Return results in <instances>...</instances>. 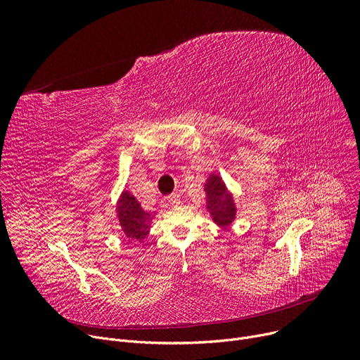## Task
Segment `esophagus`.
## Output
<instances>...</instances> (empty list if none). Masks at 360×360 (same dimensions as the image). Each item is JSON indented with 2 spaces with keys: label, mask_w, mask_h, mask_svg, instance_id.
<instances>
[{
  "label": "esophagus",
  "mask_w": 360,
  "mask_h": 360,
  "mask_svg": "<svg viewBox=\"0 0 360 360\" xmlns=\"http://www.w3.org/2000/svg\"><path fill=\"white\" fill-rule=\"evenodd\" d=\"M166 200H167V202H169L170 205H179V204H181V197H179L178 193H174V194L167 195Z\"/></svg>",
  "instance_id": "obj_1"
}]
</instances>
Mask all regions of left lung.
I'll return each instance as SVG.
<instances>
[{
	"label": "left lung",
	"instance_id": "obj_1",
	"mask_svg": "<svg viewBox=\"0 0 360 360\" xmlns=\"http://www.w3.org/2000/svg\"><path fill=\"white\" fill-rule=\"evenodd\" d=\"M207 194V209L219 226H229L236 216V207L232 195L219 175H210L204 185Z\"/></svg>",
	"mask_w": 360,
	"mask_h": 360
}]
</instances>
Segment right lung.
Here are the masks:
<instances>
[{"instance_id": "1", "label": "right lung", "mask_w": 360, "mask_h": 360, "mask_svg": "<svg viewBox=\"0 0 360 360\" xmlns=\"http://www.w3.org/2000/svg\"><path fill=\"white\" fill-rule=\"evenodd\" d=\"M117 212L122 232L129 240L141 242L148 235L150 221L155 217V213L144 212L134 195L124 191L118 201Z\"/></svg>"}]
</instances>
